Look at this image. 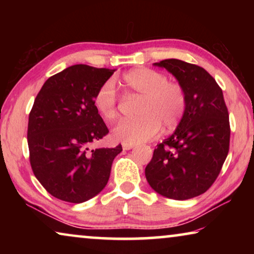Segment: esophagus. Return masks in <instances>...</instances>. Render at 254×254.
I'll return each mask as SVG.
<instances>
[{
    "label": "esophagus",
    "instance_id": "esophagus-1",
    "mask_svg": "<svg viewBox=\"0 0 254 254\" xmlns=\"http://www.w3.org/2000/svg\"><path fill=\"white\" fill-rule=\"evenodd\" d=\"M134 147H135L134 144H126V143L123 144V149H124V150H130V149H133Z\"/></svg>",
    "mask_w": 254,
    "mask_h": 254
}]
</instances>
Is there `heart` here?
I'll return each instance as SVG.
<instances>
[{"label": "heart", "instance_id": "1", "mask_svg": "<svg viewBox=\"0 0 254 254\" xmlns=\"http://www.w3.org/2000/svg\"><path fill=\"white\" fill-rule=\"evenodd\" d=\"M130 95L141 97L136 119H125L113 128L114 140L137 144L158 136L162 126L173 129L182 121L187 107L186 90L182 83L150 68H137L123 76ZM93 105L106 121L119 116V97L113 81L104 82L93 97Z\"/></svg>", "mask_w": 254, "mask_h": 254}]
</instances>
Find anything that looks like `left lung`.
<instances>
[{"instance_id":"1","label":"left lung","mask_w":254,"mask_h":254,"mask_svg":"<svg viewBox=\"0 0 254 254\" xmlns=\"http://www.w3.org/2000/svg\"><path fill=\"white\" fill-rule=\"evenodd\" d=\"M165 68L186 90L187 107L171 136L157 144L145 168L151 189L169 199L187 200L210 189L230 145V123L223 92L206 69L168 59Z\"/></svg>"}]
</instances>
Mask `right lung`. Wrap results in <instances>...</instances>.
I'll return each mask as SVG.
<instances>
[{
  "label": "right lung",
  "instance_id": "right-lung-1",
  "mask_svg": "<svg viewBox=\"0 0 254 254\" xmlns=\"http://www.w3.org/2000/svg\"><path fill=\"white\" fill-rule=\"evenodd\" d=\"M113 71L71 65L51 76L34 99L27 126L30 164L57 199L81 203L102 192L114 157L123 151L121 144L89 149L109 133L93 97Z\"/></svg>",
  "mask_w": 254,
  "mask_h": 254
}]
</instances>
